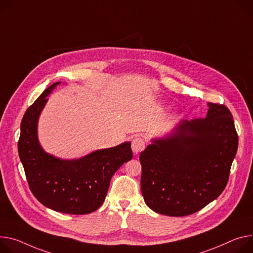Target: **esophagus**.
I'll return each mask as SVG.
<instances>
[{
    "label": "esophagus",
    "mask_w": 253,
    "mask_h": 253,
    "mask_svg": "<svg viewBox=\"0 0 253 253\" xmlns=\"http://www.w3.org/2000/svg\"><path fill=\"white\" fill-rule=\"evenodd\" d=\"M131 147L134 153L136 154L139 153L145 148V140L141 138V137H135V138L132 140Z\"/></svg>",
    "instance_id": "1"
}]
</instances>
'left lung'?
I'll list each match as a JSON object with an SVG mask.
<instances>
[{
	"instance_id": "obj_1",
	"label": "left lung",
	"mask_w": 253,
	"mask_h": 253,
	"mask_svg": "<svg viewBox=\"0 0 253 253\" xmlns=\"http://www.w3.org/2000/svg\"><path fill=\"white\" fill-rule=\"evenodd\" d=\"M208 106L206 118L182 120L140 153L142 196L156 213L194 214L217 199L227 185L238 135L226 106Z\"/></svg>"
}]
</instances>
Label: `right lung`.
I'll return each mask as SVG.
<instances>
[{
    "label": "right lung",
    "mask_w": 253,
    "mask_h": 253,
    "mask_svg": "<svg viewBox=\"0 0 253 253\" xmlns=\"http://www.w3.org/2000/svg\"><path fill=\"white\" fill-rule=\"evenodd\" d=\"M60 84L54 83L27 109L21 122L18 152L29 188L47 208L65 214L84 215L99 209L113 174L132 159L131 143L99 149L82 158L65 160L46 153L37 136V123L46 98Z\"/></svg>",
    "instance_id": "right-lung-1"
}]
</instances>
